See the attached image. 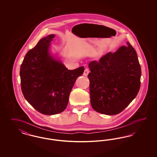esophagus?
Segmentation results:
<instances>
[{"instance_id": "1", "label": "esophagus", "mask_w": 157, "mask_h": 157, "mask_svg": "<svg viewBox=\"0 0 157 157\" xmlns=\"http://www.w3.org/2000/svg\"><path fill=\"white\" fill-rule=\"evenodd\" d=\"M89 73H90V69H88V68H86L85 69L84 72H83V75L85 76H88V75L89 74Z\"/></svg>"}]
</instances>
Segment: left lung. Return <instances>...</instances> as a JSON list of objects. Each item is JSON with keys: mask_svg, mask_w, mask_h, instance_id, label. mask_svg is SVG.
I'll return each mask as SVG.
<instances>
[{"mask_svg": "<svg viewBox=\"0 0 157 157\" xmlns=\"http://www.w3.org/2000/svg\"><path fill=\"white\" fill-rule=\"evenodd\" d=\"M127 44L89 64L90 104L97 112L118 114L139 92L141 66L134 48L129 42Z\"/></svg>", "mask_w": 157, "mask_h": 157, "instance_id": "obj_1", "label": "left lung"}]
</instances>
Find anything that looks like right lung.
<instances>
[{"label":"right lung","instance_id":"obj_1","mask_svg":"<svg viewBox=\"0 0 157 157\" xmlns=\"http://www.w3.org/2000/svg\"><path fill=\"white\" fill-rule=\"evenodd\" d=\"M55 35L40 39L26 54L20 69L21 85L26 101L38 112L55 115L67 108L69 97L83 67L68 70L49 52Z\"/></svg>","mask_w":157,"mask_h":157}]
</instances>
